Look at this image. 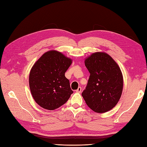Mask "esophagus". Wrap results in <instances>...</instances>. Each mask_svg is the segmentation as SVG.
Masks as SVG:
<instances>
[{
	"mask_svg": "<svg viewBox=\"0 0 147 147\" xmlns=\"http://www.w3.org/2000/svg\"><path fill=\"white\" fill-rule=\"evenodd\" d=\"M81 91V88L78 87V88L76 90V92H77V93H80Z\"/></svg>",
	"mask_w": 147,
	"mask_h": 147,
	"instance_id": "34e87169",
	"label": "esophagus"
}]
</instances>
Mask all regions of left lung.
Returning a JSON list of instances; mask_svg holds the SVG:
<instances>
[{
    "instance_id": "1",
    "label": "left lung",
    "mask_w": 147,
    "mask_h": 147,
    "mask_svg": "<svg viewBox=\"0 0 147 147\" xmlns=\"http://www.w3.org/2000/svg\"><path fill=\"white\" fill-rule=\"evenodd\" d=\"M90 76L82 96L88 107L97 113L114 108L122 93L123 80L120 68L105 53H95L85 60Z\"/></svg>"
}]
</instances>
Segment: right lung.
<instances>
[{
    "label": "right lung",
    "mask_w": 147,
    "mask_h": 147,
    "mask_svg": "<svg viewBox=\"0 0 147 147\" xmlns=\"http://www.w3.org/2000/svg\"><path fill=\"white\" fill-rule=\"evenodd\" d=\"M72 60L56 51L44 53L34 64L29 74V87L40 107L53 110L61 107L73 91L65 73Z\"/></svg>",
    "instance_id": "add662e5"
}]
</instances>
